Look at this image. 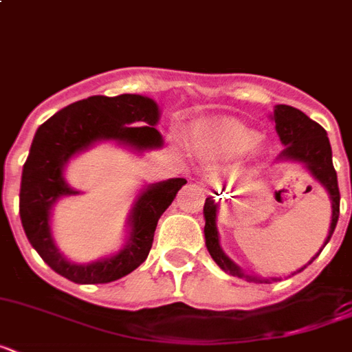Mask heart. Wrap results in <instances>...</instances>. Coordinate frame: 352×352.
Wrapping results in <instances>:
<instances>
[{
  "label": "heart",
  "instance_id": "b5f03b06",
  "mask_svg": "<svg viewBox=\"0 0 352 352\" xmlns=\"http://www.w3.org/2000/svg\"><path fill=\"white\" fill-rule=\"evenodd\" d=\"M188 140L203 159L239 157L250 151L259 140L257 131L232 118L197 122L190 127Z\"/></svg>",
  "mask_w": 352,
  "mask_h": 352
}]
</instances>
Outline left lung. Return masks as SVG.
Segmentation results:
<instances>
[{"mask_svg": "<svg viewBox=\"0 0 352 352\" xmlns=\"http://www.w3.org/2000/svg\"><path fill=\"white\" fill-rule=\"evenodd\" d=\"M274 122H276V131H278L281 142L285 144L283 151L279 153V159L303 162L311 170L312 175L316 177L318 181L327 188L329 195H331V201H333V221H331V228H329L327 241H325V245H327L329 239L333 237V232L336 228L340 215L338 177H336V170H334L333 166V149H331L327 131L318 122L311 120L303 111H300V109H296L292 106H283V104H279L274 109ZM215 217H217V206H215L212 199H206V203H204V219H206L204 237H206V248H208L210 256L214 257V261L225 272L232 274V276H239V278H246L250 279V281L270 283V279L245 276L225 256V252H223V248L219 245V234H217ZM320 252L316 254V257L320 256ZM316 257H312V261ZM312 261H309V265ZM301 270H298V272H301ZM272 279L276 281V278Z\"/></svg>", "mask_w": 352, "mask_h": 352, "instance_id": "left-lung-1", "label": "left lung"}]
</instances>
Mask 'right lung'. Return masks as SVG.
Returning a JSON list of instances; mask_svg holds the SVG:
<instances>
[{
    "instance_id": "obj_1",
    "label": "right lung",
    "mask_w": 352,
    "mask_h": 352,
    "mask_svg": "<svg viewBox=\"0 0 352 352\" xmlns=\"http://www.w3.org/2000/svg\"><path fill=\"white\" fill-rule=\"evenodd\" d=\"M159 107L140 95L89 96L43 122L23 164L19 188V217L25 235L56 274L80 285L109 283L140 267L148 257L160 215L173 203L186 179H170L148 186L131 212V234L124 250L91 265L69 263L58 252L51 234V208L62 195L76 193L63 179V166L74 153L96 140H118L135 149L162 146L155 129Z\"/></svg>"
}]
</instances>
